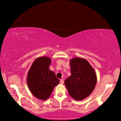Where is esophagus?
Wrapping results in <instances>:
<instances>
[{"mask_svg":"<svg viewBox=\"0 0 121 121\" xmlns=\"http://www.w3.org/2000/svg\"><path fill=\"white\" fill-rule=\"evenodd\" d=\"M60 83L61 84H63L64 83V80H63V79H61L60 81Z\"/></svg>","mask_w":121,"mask_h":121,"instance_id":"34e87169","label":"esophagus"}]
</instances>
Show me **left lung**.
I'll return each mask as SVG.
<instances>
[{"instance_id": "8db88e82", "label": "left lung", "mask_w": 121, "mask_h": 121, "mask_svg": "<svg viewBox=\"0 0 121 121\" xmlns=\"http://www.w3.org/2000/svg\"><path fill=\"white\" fill-rule=\"evenodd\" d=\"M71 76L65 84L69 95L76 100H82L89 96L95 89L97 75L93 67L85 59L76 57L70 60Z\"/></svg>"}]
</instances>
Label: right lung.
<instances>
[{
	"label": "right lung",
	"mask_w": 121,
	"mask_h": 121,
	"mask_svg": "<svg viewBox=\"0 0 121 121\" xmlns=\"http://www.w3.org/2000/svg\"><path fill=\"white\" fill-rule=\"evenodd\" d=\"M51 63L49 57H39L34 61L28 71V86L33 95L38 99H48L54 87L59 83L55 73L49 68Z\"/></svg>",
	"instance_id": "add662e5"
}]
</instances>
